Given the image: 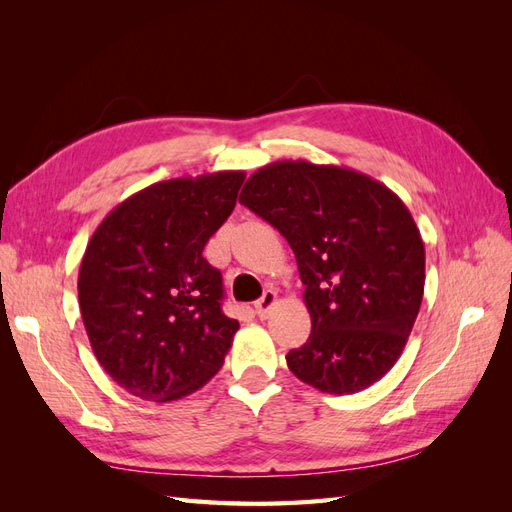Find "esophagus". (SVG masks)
<instances>
[{
    "label": "esophagus",
    "instance_id": "obj_1",
    "mask_svg": "<svg viewBox=\"0 0 512 512\" xmlns=\"http://www.w3.org/2000/svg\"><path fill=\"white\" fill-rule=\"evenodd\" d=\"M275 301H277V294L273 290H265V294H262V297L254 303L256 316L262 318V320L269 318L271 312H273V307H275Z\"/></svg>",
    "mask_w": 512,
    "mask_h": 512
}]
</instances>
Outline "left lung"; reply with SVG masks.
I'll return each mask as SVG.
<instances>
[{"mask_svg":"<svg viewBox=\"0 0 512 512\" xmlns=\"http://www.w3.org/2000/svg\"><path fill=\"white\" fill-rule=\"evenodd\" d=\"M239 203L292 247L312 335L288 369L331 395L378 382L404 352L425 290V245L408 207L380 181L342 166L273 162Z\"/></svg>","mask_w":512,"mask_h":512,"instance_id":"left-lung-1","label":"left lung"}]
</instances>
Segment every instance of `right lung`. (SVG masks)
Masks as SVG:
<instances>
[{"label": "right lung", "mask_w": 512, "mask_h": 512, "mask_svg": "<svg viewBox=\"0 0 512 512\" xmlns=\"http://www.w3.org/2000/svg\"><path fill=\"white\" fill-rule=\"evenodd\" d=\"M243 170L153 183L89 239L79 305L98 363L147 401L181 399L224 363L239 322L222 312V273L203 258L235 209Z\"/></svg>", "instance_id": "1"}]
</instances>
